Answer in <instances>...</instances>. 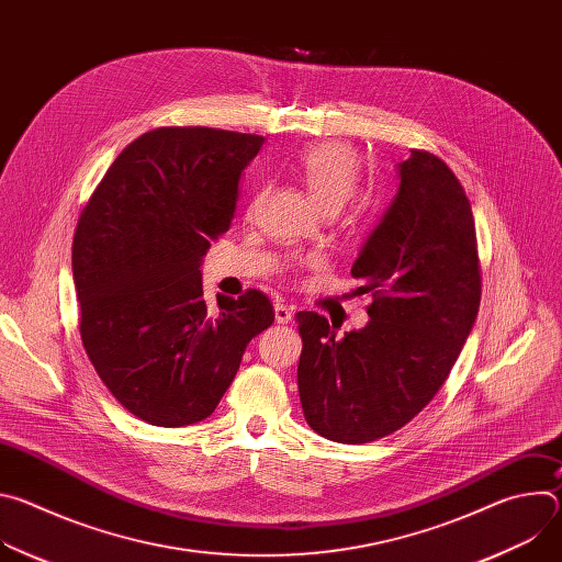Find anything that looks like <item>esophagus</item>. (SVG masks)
Returning <instances> with one entry per match:
<instances>
[{
  "label": "esophagus",
  "mask_w": 562,
  "mask_h": 562,
  "mask_svg": "<svg viewBox=\"0 0 562 562\" xmlns=\"http://www.w3.org/2000/svg\"><path fill=\"white\" fill-rule=\"evenodd\" d=\"M291 315H293V308H291V306H286V304H282V302L276 304V323H278V325H286L289 319H291Z\"/></svg>",
  "instance_id": "obj_1"
}]
</instances>
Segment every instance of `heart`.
Returning a JSON list of instances; mask_svg holds the SVG:
<instances>
[{"label":"heart","mask_w":562,"mask_h":562,"mask_svg":"<svg viewBox=\"0 0 562 562\" xmlns=\"http://www.w3.org/2000/svg\"><path fill=\"white\" fill-rule=\"evenodd\" d=\"M295 171L311 200L327 213H336L351 198L360 157L353 146L329 139L304 148L295 159Z\"/></svg>","instance_id":"b5f03b06"}]
</instances>
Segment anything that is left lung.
Wrapping results in <instances>:
<instances>
[{
	"instance_id": "1",
	"label": "left lung",
	"mask_w": 562,
	"mask_h": 562,
	"mask_svg": "<svg viewBox=\"0 0 562 562\" xmlns=\"http://www.w3.org/2000/svg\"><path fill=\"white\" fill-rule=\"evenodd\" d=\"M397 180L351 267L373 295L369 323L338 338L325 315H295L302 412L334 442H371L418 416L445 384L480 306L475 224L458 178L436 155L412 150Z\"/></svg>"
}]
</instances>
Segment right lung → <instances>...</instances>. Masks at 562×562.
<instances>
[{
  "label": "right lung",
  "mask_w": 562,
  "mask_h": 562,
  "mask_svg": "<svg viewBox=\"0 0 562 562\" xmlns=\"http://www.w3.org/2000/svg\"><path fill=\"white\" fill-rule=\"evenodd\" d=\"M262 144L206 126L148 131L115 157L79 215V334L106 389L148 425L209 418L247 345L273 323L256 289L237 300L217 293L211 313L200 271Z\"/></svg>",
  "instance_id": "1"
}]
</instances>
